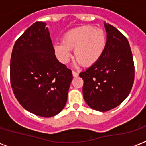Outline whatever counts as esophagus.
Segmentation results:
<instances>
[{
	"instance_id": "34e87169",
	"label": "esophagus",
	"mask_w": 146,
	"mask_h": 146,
	"mask_svg": "<svg viewBox=\"0 0 146 146\" xmlns=\"http://www.w3.org/2000/svg\"><path fill=\"white\" fill-rule=\"evenodd\" d=\"M72 73H73V76L74 77H77L78 76H79V73L76 72V71H72Z\"/></svg>"
}]
</instances>
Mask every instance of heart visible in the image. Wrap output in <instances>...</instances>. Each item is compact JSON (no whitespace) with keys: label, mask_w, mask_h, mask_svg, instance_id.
I'll return each instance as SVG.
<instances>
[{"label":"heart","mask_w":146,"mask_h":146,"mask_svg":"<svg viewBox=\"0 0 146 146\" xmlns=\"http://www.w3.org/2000/svg\"><path fill=\"white\" fill-rule=\"evenodd\" d=\"M107 44V37L103 29L93 26H81L66 32L62 43L54 46L55 55L62 64H67L73 50L77 64L91 66L103 54Z\"/></svg>","instance_id":"1"}]
</instances>
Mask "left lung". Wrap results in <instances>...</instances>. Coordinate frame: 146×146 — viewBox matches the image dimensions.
<instances>
[{"label":"left lung","mask_w":146,"mask_h":146,"mask_svg":"<svg viewBox=\"0 0 146 146\" xmlns=\"http://www.w3.org/2000/svg\"><path fill=\"white\" fill-rule=\"evenodd\" d=\"M107 44L96 64L80 73L82 94L91 108L101 112L120 105L131 91L134 64L128 40L111 24L104 23Z\"/></svg>","instance_id":"1"}]
</instances>
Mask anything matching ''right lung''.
<instances>
[{
    "instance_id": "obj_1",
    "label": "right lung",
    "mask_w": 146,
    "mask_h": 146,
    "mask_svg": "<svg viewBox=\"0 0 146 146\" xmlns=\"http://www.w3.org/2000/svg\"><path fill=\"white\" fill-rule=\"evenodd\" d=\"M46 25L36 22L15 42L10 81L15 96L26 111L50 117L65 107L73 75L55 56Z\"/></svg>"
}]
</instances>
